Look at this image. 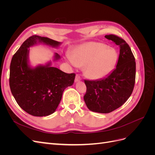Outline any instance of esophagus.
I'll use <instances>...</instances> for the list:
<instances>
[{
    "mask_svg": "<svg viewBox=\"0 0 155 155\" xmlns=\"http://www.w3.org/2000/svg\"><path fill=\"white\" fill-rule=\"evenodd\" d=\"M81 80V77L79 76V75H76V78H75V82H78L79 81Z\"/></svg>",
    "mask_w": 155,
    "mask_h": 155,
    "instance_id": "esophagus-1",
    "label": "esophagus"
}]
</instances>
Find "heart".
<instances>
[{"instance_id": "obj_1", "label": "heart", "mask_w": 155, "mask_h": 155, "mask_svg": "<svg viewBox=\"0 0 155 155\" xmlns=\"http://www.w3.org/2000/svg\"><path fill=\"white\" fill-rule=\"evenodd\" d=\"M118 58V53L112 47L100 43L89 42L78 46L67 59L74 66H84V73L88 78L100 80L113 71Z\"/></svg>"}]
</instances>
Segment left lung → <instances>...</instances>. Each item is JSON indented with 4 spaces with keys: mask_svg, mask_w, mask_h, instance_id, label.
I'll use <instances>...</instances> for the list:
<instances>
[{
    "mask_svg": "<svg viewBox=\"0 0 155 155\" xmlns=\"http://www.w3.org/2000/svg\"><path fill=\"white\" fill-rule=\"evenodd\" d=\"M120 47L116 68L106 78L85 80L87 92L84 101L88 109L98 113H109L122 105L133 92L136 76V62L128 44L114 35H105Z\"/></svg>",
    "mask_w": 155,
    "mask_h": 155,
    "instance_id": "1",
    "label": "left lung"
}]
</instances>
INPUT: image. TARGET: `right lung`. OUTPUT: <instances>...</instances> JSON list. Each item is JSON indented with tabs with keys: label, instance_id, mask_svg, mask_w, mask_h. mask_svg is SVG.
Here are the masks:
<instances>
[{
	"label": "right lung",
	"instance_id": "1",
	"mask_svg": "<svg viewBox=\"0 0 155 155\" xmlns=\"http://www.w3.org/2000/svg\"><path fill=\"white\" fill-rule=\"evenodd\" d=\"M37 44L58 48L61 43L39 35L27 39L12 58L10 87L22 109L34 116H46L57 109L64 90L73 85L76 74L51 67V61L32 67L29 61L30 48ZM60 58L55 53L53 61Z\"/></svg>",
	"mask_w": 155,
	"mask_h": 155
}]
</instances>
